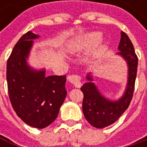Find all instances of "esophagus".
Instances as JSON below:
<instances>
[{"instance_id":"1","label":"esophagus","mask_w":147,"mask_h":147,"mask_svg":"<svg viewBox=\"0 0 147 147\" xmlns=\"http://www.w3.org/2000/svg\"><path fill=\"white\" fill-rule=\"evenodd\" d=\"M68 80L70 82H71L76 88L81 87V76L78 75H71L68 76Z\"/></svg>"}]
</instances>
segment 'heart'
I'll use <instances>...</instances> for the list:
<instances>
[{
	"mask_svg": "<svg viewBox=\"0 0 147 147\" xmlns=\"http://www.w3.org/2000/svg\"><path fill=\"white\" fill-rule=\"evenodd\" d=\"M100 34L97 32L80 35L71 39L67 45L66 48L71 53L85 52L93 48V53H95L100 45Z\"/></svg>",
	"mask_w": 147,
	"mask_h": 147,
	"instance_id": "obj_1",
	"label": "heart"
}]
</instances>
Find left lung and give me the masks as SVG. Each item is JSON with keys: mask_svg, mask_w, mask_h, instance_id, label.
<instances>
[{"mask_svg": "<svg viewBox=\"0 0 147 147\" xmlns=\"http://www.w3.org/2000/svg\"><path fill=\"white\" fill-rule=\"evenodd\" d=\"M118 54L123 56L129 65V81L123 96L117 101H111L98 91L95 85L88 82L81 90L83 93L82 111L86 120L98 129L105 128L114 123L128 109L133 98L138 67V57L130 39L123 31L121 32V41L118 46ZM88 81H93L89 75Z\"/></svg>", "mask_w": 147, "mask_h": 147, "instance_id": "left-lung-1", "label": "left lung"}]
</instances>
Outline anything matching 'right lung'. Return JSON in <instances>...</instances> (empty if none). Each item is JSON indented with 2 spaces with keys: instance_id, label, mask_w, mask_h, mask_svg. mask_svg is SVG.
Wrapping results in <instances>:
<instances>
[{
  "instance_id": "add662e5",
  "label": "right lung",
  "mask_w": 147,
  "mask_h": 147,
  "mask_svg": "<svg viewBox=\"0 0 147 147\" xmlns=\"http://www.w3.org/2000/svg\"><path fill=\"white\" fill-rule=\"evenodd\" d=\"M28 31L14 46L7 64V81L10 102L17 115L28 125L44 129L57 117L64 102L65 76H45V71L32 70L26 59L33 39Z\"/></svg>"
}]
</instances>
